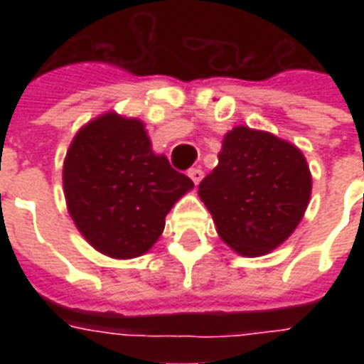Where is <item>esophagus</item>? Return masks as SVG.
<instances>
[{
    "label": "esophagus",
    "instance_id": "34e87169",
    "mask_svg": "<svg viewBox=\"0 0 364 364\" xmlns=\"http://www.w3.org/2000/svg\"><path fill=\"white\" fill-rule=\"evenodd\" d=\"M188 177L193 179L194 185H198L202 181V177H204V171L200 170V168H193V170H188Z\"/></svg>",
    "mask_w": 364,
    "mask_h": 364
}]
</instances>
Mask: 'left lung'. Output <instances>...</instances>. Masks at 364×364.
Wrapping results in <instances>:
<instances>
[{
  "label": "left lung",
  "instance_id": "left-lung-1",
  "mask_svg": "<svg viewBox=\"0 0 364 364\" xmlns=\"http://www.w3.org/2000/svg\"><path fill=\"white\" fill-rule=\"evenodd\" d=\"M310 193V170L299 149L245 126L225 136L219 164L198 185L219 236L245 257L285 242L304 215Z\"/></svg>",
  "mask_w": 364,
  "mask_h": 364
}]
</instances>
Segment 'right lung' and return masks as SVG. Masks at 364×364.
Wrapping results in <instances>:
<instances>
[{
	"label": "right lung",
	"mask_w": 364,
	"mask_h": 364,
	"mask_svg": "<svg viewBox=\"0 0 364 364\" xmlns=\"http://www.w3.org/2000/svg\"><path fill=\"white\" fill-rule=\"evenodd\" d=\"M188 188L193 181L153 153L141 122L115 113L79 130L64 162V193L77 228L115 259L149 251Z\"/></svg>",
	"instance_id": "1"
}]
</instances>
